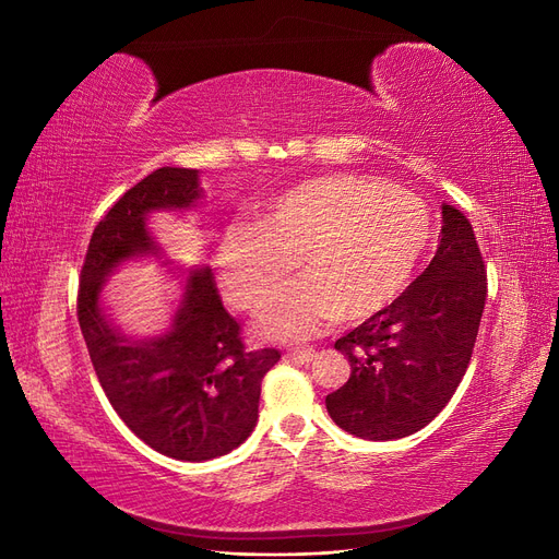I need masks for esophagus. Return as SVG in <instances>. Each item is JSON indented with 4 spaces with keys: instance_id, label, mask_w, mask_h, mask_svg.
Wrapping results in <instances>:
<instances>
[{
    "instance_id": "esophagus-1",
    "label": "esophagus",
    "mask_w": 559,
    "mask_h": 559,
    "mask_svg": "<svg viewBox=\"0 0 559 559\" xmlns=\"http://www.w3.org/2000/svg\"><path fill=\"white\" fill-rule=\"evenodd\" d=\"M284 357L300 361V364H308L317 357V352H314V347H292V349H286Z\"/></svg>"
}]
</instances>
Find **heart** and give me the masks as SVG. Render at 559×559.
<instances>
[{
	"label": "heart",
	"mask_w": 559,
	"mask_h": 559,
	"mask_svg": "<svg viewBox=\"0 0 559 559\" xmlns=\"http://www.w3.org/2000/svg\"><path fill=\"white\" fill-rule=\"evenodd\" d=\"M431 218L417 195L364 177L300 181L228 228L214 251L218 289L230 306L259 310L289 273L302 277L257 319L267 341H300L335 317L366 319L392 302L425 257Z\"/></svg>",
	"instance_id": "obj_1"
}]
</instances>
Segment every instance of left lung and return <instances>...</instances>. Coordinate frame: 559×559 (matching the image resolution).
<instances>
[{
    "mask_svg": "<svg viewBox=\"0 0 559 559\" xmlns=\"http://www.w3.org/2000/svg\"><path fill=\"white\" fill-rule=\"evenodd\" d=\"M436 257L392 306L335 341L349 380L326 396L337 427L364 441H396L441 413L460 386L480 317L487 275L468 218L441 205Z\"/></svg>",
    "mask_w": 559,
    "mask_h": 559,
    "instance_id": "8db88e82",
    "label": "left lung"
}]
</instances>
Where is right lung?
I'll return each mask as SVG.
<instances>
[{
    "label": "right lung",
    "mask_w": 559,
    "mask_h": 559,
    "mask_svg": "<svg viewBox=\"0 0 559 559\" xmlns=\"http://www.w3.org/2000/svg\"><path fill=\"white\" fill-rule=\"evenodd\" d=\"M200 200V175L189 167H160L134 183L93 230L76 302L111 408L148 448L181 462H207L247 441L259 419L261 380L280 361L277 349H245L210 265L177 267L181 294L170 324L156 335H128L107 308L114 273L130 261L165 257L151 216L198 210Z\"/></svg>",
    "instance_id": "obj_1"
}]
</instances>
